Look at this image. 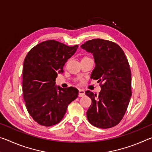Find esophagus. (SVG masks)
<instances>
[{
  "instance_id": "obj_1",
  "label": "esophagus",
  "mask_w": 152,
  "mask_h": 152,
  "mask_svg": "<svg viewBox=\"0 0 152 152\" xmlns=\"http://www.w3.org/2000/svg\"><path fill=\"white\" fill-rule=\"evenodd\" d=\"M85 95V92L82 89H79V91H78V96L79 97H82Z\"/></svg>"
}]
</instances>
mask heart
<instances>
[{
  "label": "heart",
  "mask_w": 152,
  "mask_h": 152,
  "mask_svg": "<svg viewBox=\"0 0 152 152\" xmlns=\"http://www.w3.org/2000/svg\"><path fill=\"white\" fill-rule=\"evenodd\" d=\"M86 58H88V57H86V56H85V57L82 58V60H84V59H86Z\"/></svg>",
  "instance_id": "heart-1"
}]
</instances>
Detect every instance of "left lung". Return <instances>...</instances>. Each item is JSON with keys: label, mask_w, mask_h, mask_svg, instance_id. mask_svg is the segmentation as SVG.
Returning <instances> with one entry per match:
<instances>
[{"label": "left lung", "mask_w": 152, "mask_h": 152, "mask_svg": "<svg viewBox=\"0 0 152 152\" xmlns=\"http://www.w3.org/2000/svg\"><path fill=\"white\" fill-rule=\"evenodd\" d=\"M81 48L92 53L95 68L91 78L101 83L99 94L85 92L92 100L87 119L95 127H114L124 116L132 96V73L124 51L119 45L102 39L87 41Z\"/></svg>", "instance_id": "8db88e82"}]
</instances>
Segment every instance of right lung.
I'll use <instances>...</instances> for the list:
<instances>
[{
  "label": "right lung",
  "mask_w": 152,
  "mask_h": 152,
  "mask_svg": "<svg viewBox=\"0 0 152 152\" xmlns=\"http://www.w3.org/2000/svg\"><path fill=\"white\" fill-rule=\"evenodd\" d=\"M55 40H48L33 47L25 58L23 92L28 113L35 121L45 127L58 124L67 108L78 95L74 87L56 86L58 74L78 48Z\"/></svg>",
  "instance_id": "obj_1"
}]
</instances>
